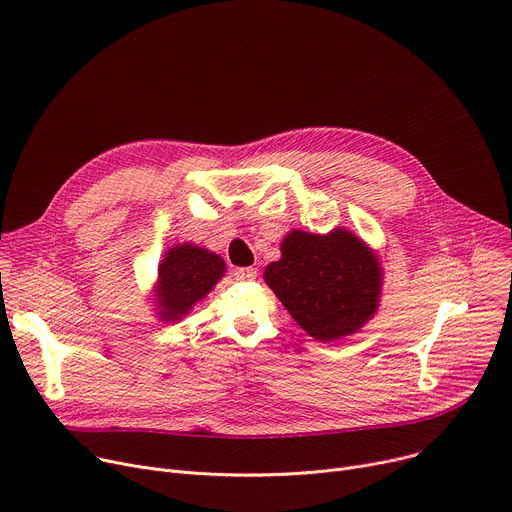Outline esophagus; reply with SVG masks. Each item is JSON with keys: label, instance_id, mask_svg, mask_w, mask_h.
<instances>
[{"label": "esophagus", "instance_id": "1", "mask_svg": "<svg viewBox=\"0 0 512 512\" xmlns=\"http://www.w3.org/2000/svg\"><path fill=\"white\" fill-rule=\"evenodd\" d=\"M235 277H237L239 282H251V280H255V277H257V269L255 267H239L235 271Z\"/></svg>", "mask_w": 512, "mask_h": 512}]
</instances>
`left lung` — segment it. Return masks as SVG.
Instances as JSON below:
<instances>
[{
  "mask_svg": "<svg viewBox=\"0 0 512 512\" xmlns=\"http://www.w3.org/2000/svg\"><path fill=\"white\" fill-rule=\"evenodd\" d=\"M265 284L316 341L357 333L376 314L382 294L378 255L345 228L329 235L292 230L282 259L265 267Z\"/></svg>",
  "mask_w": 512,
  "mask_h": 512,
  "instance_id": "left-lung-1",
  "label": "left lung"
}]
</instances>
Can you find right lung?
Listing matches in <instances>:
<instances>
[{"label":"right lung","mask_w":512,"mask_h":512,"mask_svg":"<svg viewBox=\"0 0 512 512\" xmlns=\"http://www.w3.org/2000/svg\"><path fill=\"white\" fill-rule=\"evenodd\" d=\"M224 259L204 247L183 243L171 247L159 263L157 314L165 322L181 320L218 284Z\"/></svg>","instance_id":"add662e5"}]
</instances>
